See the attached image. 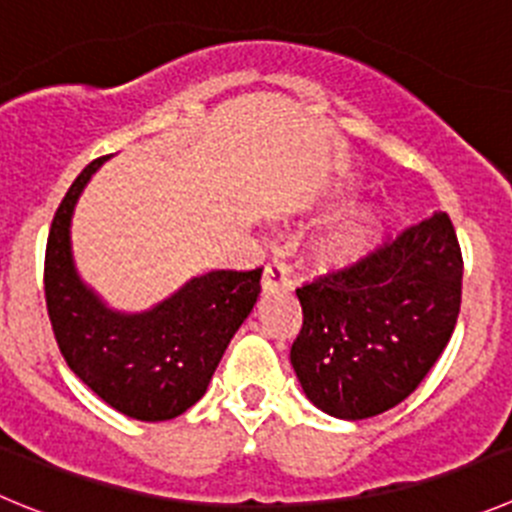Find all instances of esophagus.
Instances as JSON below:
<instances>
[{"mask_svg":"<svg viewBox=\"0 0 512 512\" xmlns=\"http://www.w3.org/2000/svg\"><path fill=\"white\" fill-rule=\"evenodd\" d=\"M260 285H262V293H265V296H270V293H278V290L290 288V278H288V270H285V265H280V262L267 265L265 270H262Z\"/></svg>","mask_w":512,"mask_h":512,"instance_id":"obj_1","label":"esophagus"}]
</instances>
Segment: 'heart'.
<instances>
[{"label": "heart", "instance_id": "heart-1", "mask_svg": "<svg viewBox=\"0 0 512 512\" xmlns=\"http://www.w3.org/2000/svg\"><path fill=\"white\" fill-rule=\"evenodd\" d=\"M380 211L365 206L336 219L308 245V262L319 273H339L365 260L380 234Z\"/></svg>", "mask_w": 512, "mask_h": 512}]
</instances>
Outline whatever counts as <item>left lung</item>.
Masks as SVG:
<instances>
[{"mask_svg": "<svg viewBox=\"0 0 512 512\" xmlns=\"http://www.w3.org/2000/svg\"><path fill=\"white\" fill-rule=\"evenodd\" d=\"M303 326L290 365L319 411L380 416L421 385L462 303V252L439 211L349 270L296 290Z\"/></svg>", "mask_w": 512, "mask_h": 512, "instance_id": "left-lung-1", "label": "left lung"}]
</instances>
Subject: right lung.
<instances>
[{
    "instance_id": "right-lung-1",
    "label": "right lung",
    "mask_w": 512,
    "mask_h": 512,
    "mask_svg": "<svg viewBox=\"0 0 512 512\" xmlns=\"http://www.w3.org/2000/svg\"><path fill=\"white\" fill-rule=\"evenodd\" d=\"M107 158L81 170L53 216L45 250V303L68 367L114 411L170 421L199 403L224 349L260 296L262 267L211 270L155 303L124 313L81 280L71 250L78 196Z\"/></svg>"
}]
</instances>
